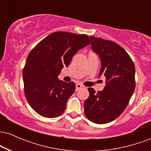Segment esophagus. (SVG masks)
Here are the masks:
<instances>
[{
	"mask_svg": "<svg viewBox=\"0 0 151 151\" xmlns=\"http://www.w3.org/2000/svg\"><path fill=\"white\" fill-rule=\"evenodd\" d=\"M84 87V86L82 85V84H76V91H78L79 89H81V88Z\"/></svg>",
	"mask_w": 151,
	"mask_h": 151,
	"instance_id": "1",
	"label": "esophagus"
}]
</instances>
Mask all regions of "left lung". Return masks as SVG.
Returning a JSON list of instances; mask_svg holds the SVG:
<instances>
[{
	"instance_id": "1",
	"label": "left lung",
	"mask_w": 151,
	"mask_h": 151,
	"mask_svg": "<svg viewBox=\"0 0 151 151\" xmlns=\"http://www.w3.org/2000/svg\"><path fill=\"white\" fill-rule=\"evenodd\" d=\"M89 37L91 48L101 62L99 75L104 76L106 84L101 91L88 89L84 114L95 124H107L119 117L129 104L136 87L135 66L129 54L116 42Z\"/></svg>"
}]
</instances>
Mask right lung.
<instances>
[{"label":"right lung","mask_w":151,"mask_h":151,"mask_svg":"<svg viewBox=\"0 0 151 151\" xmlns=\"http://www.w3.org/2000/svg\"><path fill=\"white\" fill-rule=\"evenodd\" d=\"M86 35L52 32L30 51L22 70L27 101L39 115L55 118L65 111L67 101L75 91L73 81L58 77L79 50L89 45Z\"/></svg>","instance_id":"1"}]
</instances>
